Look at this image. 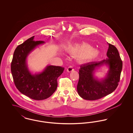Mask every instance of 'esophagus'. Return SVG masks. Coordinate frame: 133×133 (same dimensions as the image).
Wrapping results in <instances>:
<instances>
[{
  "mask_svg": "<svg viewBox=\"0 0 133 133\" xmlns=\"http://www.w3.org/2000/svg\"><path fill=\"white\" fill-rule=\"evenodd\" d=\"M74 67H73V66H70L69 67H68V68H67V71H68V72H71V71H72L73 70H74Z\"/></svg>",
  "mask_w": 133,
  "mask_h": 133,
  "instance_id": "obj_1",
  "label": "esophagus"
}]
</instances>
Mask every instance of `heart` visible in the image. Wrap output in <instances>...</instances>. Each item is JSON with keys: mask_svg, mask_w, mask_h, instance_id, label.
Returning a JSON list of instances; mask_svg holds the SVG:
<instances>
[{"mask_svg": "<svg viewBox=\"0 0 133 133\" xmlns=\"http://www.w3.org/2000/svg\"><path fill=\"white\" fill-rule=\"evenodd\" d=\"M92 47L87 44L75 45L70 46L68 48V51L77 56H80L82 61H90L94 59L98 54L97 50L92 49Z\"/></svg>", "mask_w": 133, "mask_h": 133, "instance_id": "heart-1", "label": "heart"}]
</instances>
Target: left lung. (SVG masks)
Wrapping results in <instances>:
<instances>
[{"instance_id": "obj_1", "label": "left lung", "mask_w": 133, "mask_h": 133, "mask_svg": "<svg viewBox=\"0 0 133 133\" xmlns=\"http://www.w3.org/2000/svg\"><path fill=\"white\" fill-rule=\"evenodd\" d=\"M108 58L100 62L84 64L79 69V79L77 89L79 96L88 100H96L112 93L120 79L123 63L119 52L113 45L109 43ZM104 64L108 65L107 76L99 81L94 76L95 70Z\"/></svg>"}]
</instances>
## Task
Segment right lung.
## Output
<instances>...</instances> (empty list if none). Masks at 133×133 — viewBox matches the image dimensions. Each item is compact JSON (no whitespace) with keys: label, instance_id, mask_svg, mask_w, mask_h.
<instances>
[{"label":"right lung","instance_id":"right-lung-1","mask_svg":"<svg viewBox=\"0 0 133 133\" xmlns=\"http://www.w3.org/2000/svg\"><path fill=\"white\" fill-rule=\"evenodd\" d=\"M34 36L18 45L14 51L11 64L13 81L17 89L23 94L35 100H44L52 95L57 87V78L64 68L47 66L40 73L32 74L29 71L26 58L36 47L44 43L34 41Z\"/></svg>","mask_w":133,"mask_h":133}]
</instances>
